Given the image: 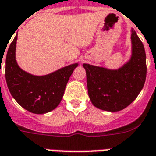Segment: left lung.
<instances>
[{
    "mask_svg": "<svg viewBox=\"0 0 156 156\" xmlns=\"http://www.w3.org/2000/svg\"><path fill=\"white\" fill-rule=\"evenodd\" d=\"M86 70L89 98L96 108L109 112L120 111L137 98L146 78V56L144 45L131 29V57L117 69L88 63Z\"/></svg>",
    "mask_w": 156,
    "mask_h": 156,
    "instance_id": "left-lung-1",
    "label": "left lung"
}]
</instances>
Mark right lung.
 <instances>
[{
    "label": "right lung",
    "mask_w": 156,
    "mask_h": 156,
    "mask_svg": "<svg viewBox=\"0 0 156 156\" xmlns=\"http://www.w3.org/2000/svg\"><path fill=\"white\" fill-rule=\"evenodd\" d=\"M17 34L5 58V80L11 94L22 108L33 114H46L60 104L70 76L78 63L68 65L43 76L22 70L16 60Z\"/></svg>",
    "instance_id": "right-lung-1"
}]
</instances>
